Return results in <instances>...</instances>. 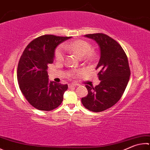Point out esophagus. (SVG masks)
I'll return each instance as SVG.
<instances>
[{
  "instance_id": "esophagus-1",
  "label": "esophagus",
  "mask_w": 150,
  "mask_h": 150,
  "mask_svg": "<svg viewBox=\"0 0 150 150\" xmlns=\"http://www.w3.org/2000/svg\"><path fill=\"white\" fill-rule=\"evenodd\" d=\"M77 85V84H74V83H73V84H69V88H73V87H75V86H76Z\"/></svg>"
}]
</instances>
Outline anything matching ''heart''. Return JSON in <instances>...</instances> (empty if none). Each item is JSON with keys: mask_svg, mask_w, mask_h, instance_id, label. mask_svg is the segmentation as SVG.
I'll return each mask as SVG.
<instances>
[{"mask_svg": "<svg viewBox=\"0 0 150 150\" xmlns=\"http://www.w3.org/2000/svg\"><path fill=\"white\" fill-rule=\"evenodd\" d=\"M65 49L72 51L81 58L90 59L93 56L92 47L88 42L83 40H77L70 43L59 46L55 50V59L58 62L64 61L65 58Z\"/></svg>", "mask_w": 150, "mask_h": 150, "instance_id": "heart-1", "label": "heart"}]
</instances>
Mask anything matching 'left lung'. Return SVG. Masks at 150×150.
<instances>
[{
  "mask_svg": "<svg viewBox=\"0 0 150 150\" xmlns=\"http://www.w3.org/2000/svg\"><path fill=\"white\" fill-rule=\"evenodd\" d=\"M98 45L100 58L96 67L100 83L86 85L87 96L81 102L87 110L100 112L112 107L122 96L129 83L130 71L126 54L119 43L103 33L84 35Z\"/></svg>",
  "mask_w": 150,
  "mask_h": 150,
  "instance_id": "obj_1",
  "label": "left lung"
}]
</instances>
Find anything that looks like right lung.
I'll return each mask as SVG.
<instances>
[{"label":"right lung","mask_w":150,"mask_h":150,"mask_svg":"<svg viewBox=\"0 0 150 150\" xmlns=\"http://www.w3.org/2000/svg\"><path fill=\"white\" fill-rule=\"evenodd\" d=\"M71 38L42 35L32 40L21 56L17 69L19 86L28 102L37 110L51 111L63 101L67 84L49 81L47 70L54 62L56 47Z\"/></svg>","instance_id":"1"}]
</instances>
